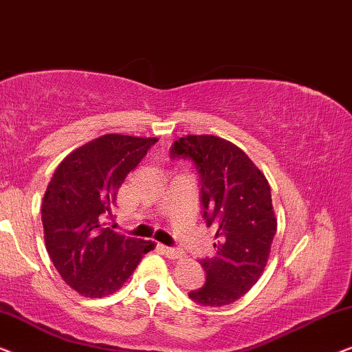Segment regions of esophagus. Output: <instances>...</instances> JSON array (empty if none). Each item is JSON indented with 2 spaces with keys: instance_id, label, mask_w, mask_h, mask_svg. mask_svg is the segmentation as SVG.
Here are the masks:
<instances>
[{
  "instance_id": "1",
  "label": "esophagus",
  "mask_w": 352,
  "mask_h": 352,
  "mask_svg": "<svg viewBox=\"0 0 352 352\" xmlns=\"http://www.w3.org/2000/svg\"><path fill=\"white\" fill-rule=\"evenodd\" d=\"M160 249H161L162 254L167 256V258H172V260L180 258V256L183 255L178 249H172V247H167V245H160Z\"/></svg>"
}]
</instances>
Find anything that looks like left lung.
Segmentation results:
<instances>
[{
  "label": "left lung",
  "mask_w": 352,
  "mask_h": 352,
  "mask_svg": "<svg viewBox=\"0 0 352 352\" xmlns=\"http://www.w3.org/2000/svg\"><path fill=\"white\" fill-rule=\"evenodd\" d=\"M172 157L190 160L199 174L202 219L215 228V255L202 258L206 282L190 298L225 306L247 294L263 273L276 234V215L266 177L241 148L215 135L175 140Z\"/></svg>",
  "instance_id": "1"
}]
</instances>
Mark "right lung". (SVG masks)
Listing matches in <instances>:
<instances>
[{
  "mask_svg": "<svg viewBox=\"0 0 352 352\" xmlns=\"http://www.w3.org/2000/svg\"><path fill=\"white\" fill-rule=\"evenodd\" d=\"M157 138L107 133L70 153L44 192L41 220L47 254L62 279L89 298L115 294L155 242L111 228L116 195Z\"/></svg>",
  "mask_w": 352,
  "mask_h": 352,
  "instance_id": "1",
  "label": "right lung"
}]
</instances>
